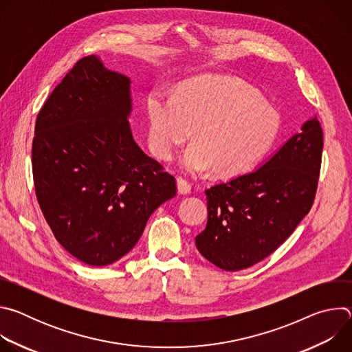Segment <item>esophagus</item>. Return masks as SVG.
<instances>
[{
	"label": "esophagus",
	"instance_id": "34e87169",
	"mask_svg": "<svg viewBox=\"0 0 352 352\" xmlns=\"http://www.w3.org/2000/svg\"><path fill=\"white\" fill-rule=\"evenodd\" d=\"M177 186H178V192L181 195H188L190 192V189H192V185L186 179H184V178H178L177 179Z\"/></svg>",
	"mask_w": 352,
	"mask_h": 352
}]
</instances>
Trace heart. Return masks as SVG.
Returning <instances> with one entry per match:
<instances>
[{
	"label": "heart",
	"instance_id": "obj_1",
	"mask_svg": "<svg viewBox=\"0 0 352 352\" xmlns=\"http://www.w3.org/2000/svg\"><path fill=\"white\" fill-rule=\"evenodd\" d=\"M148 144L171 162L193 129L181 168L199 175L213 168L231 177L254 167L274 144L278 113L249 85L230 76H202L184 82L177 94L155 90L147 98Z\"/></svg>",
	"mask_w": 352,
	"mask_h": 352
}]
</instances>
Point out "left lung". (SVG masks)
<instances>
[{"label": "left lung", "instance_id": "left-lung-1", "mask_svg": "<svg viewBox=\"0 0 352 352\" xmlns=\"http://www.w3.org/2000/svg\"><path fill=\"white\" fill-rule=\"evenodd\" d=\"M262 167L205 190L208 224L195 243L209 262L236 272L267 258L311 210L320 174L323 131L316 117Z\"/></svg>", "mask_w": 352, "mask_h": 352}]
</instances>
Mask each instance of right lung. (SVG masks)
<instances>
[{"label":"right lung","mask_w":352,"mask_h":352,"mask_svg":"<svg viewBox=\"0 0 352 352\" xmlns=\"http://www.w3.org/2000/svg\"><path fill=\"white\" fill-rule=\"evenodd\" d=\"M131 79L79 60L38 111L32 146L37 202L56 239L90 266L136 245L175 178L133 140Z\"/></svg>","instance_id":"add662e5"}]
</instances>
